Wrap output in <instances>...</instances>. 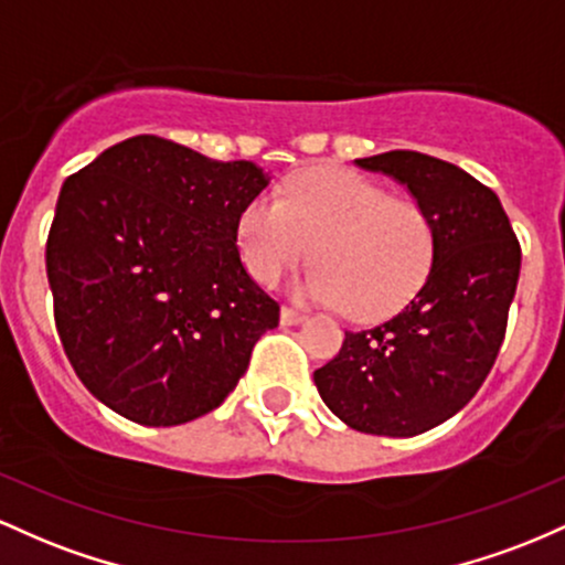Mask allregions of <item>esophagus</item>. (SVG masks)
<instances>
[{
	"mask_svg": "<svg viewBox=\"0 0 565 565\" xmlns=\"http://www.w3.org/2000/svg\"><path fill=\"white\" fill-rule=\"evenodd\" d=\"M307 320V315L299 312V309H290V307H282L280 312V322L282 326H299V322Z\"/></svg>",
	"mask_w": 565,
	"mask_h": 565,
	"instance_id": "esophagus-1",
	"label": "esophagus"
}]
</instances>
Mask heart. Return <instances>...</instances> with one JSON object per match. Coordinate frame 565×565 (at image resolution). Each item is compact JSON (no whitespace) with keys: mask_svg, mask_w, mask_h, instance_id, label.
Here are the masks:
<instances>
[{"mask_svg":"<svg viewBox=\"0 0 565 565\" xmlns=\"http://www.w3.org/2000/svg\"><path fill=\"white\" fill-rule=\"evenodd\" d=\"M237 245L262 285L280 282L315 245L317 264L296 282V296L376 320L427 280L435 230L416 202L350 170L320 168L282 183L280 200L253 198L239 213Z\"/></svg>","mask_w":565,"mask_h":565,"instance_id":"b5f03b06","label":"heart"}]
</instances>
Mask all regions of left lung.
<instances>
[{
	"mask_svg": "<svg viewBox=\"0 0 565 565\" xmlns=\"http://www.w3.org/2000/svg\"><path fill=\"white\" fill-rule=\"evenodd\" d=\"M354 164L390 175L429 215L433 266L401 312L347 333L315 384L347 427L414 437L459 414L486 382L515 299L521 245L497 194L451 162L384 151Z\"/></svg>",
	"mask_w": 565,
	"mask_h": 565,
	"instance_id": "left-lung-1",
	"label": "left lung"
}]
</instances>
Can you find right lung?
Wrapping results in <instances>:
<instances>
[{
	"label": "right lung",
	"instance_id": "1",
	"mask_svg": "<svg viewBox=\"0 0 565 565\" xmlns=\"http://www.w3.org/2000/svg\"><path fill=\"white\" fill-rule=\"evenodd\" d=\"M269 181L256 162L136 136L63 183L44 256L55 328L114 414L186 424L248 371L280 307L245 269L237 221Z\"/></svg>",
	"mask_w": 565,
	"mask_h": 565
}]
</instances>
